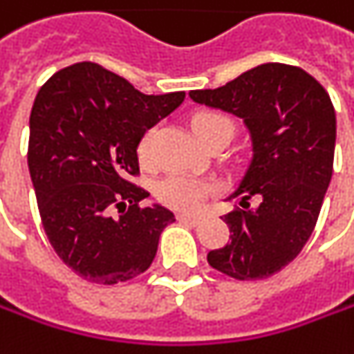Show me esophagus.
I'll list each match as a JSON object with an SVG mask.
<instances>
[{
	"instance_id": "1",
	"label": "esophagus",
	"mask_w": 354,
	"mask_h": 354,
	"mask_svg": "<svg viewBox=\"0 0 354 354\" xmlns=\"http://www.w3.org/2000/svg\"><path fill=\"white\" fill-rule=\"evenodd\" d=\"M177 219L181 223H189V225H197V223L201 221V217L199 215H189V213H179L177 215Z\"/></svg>"
}]
</instances>
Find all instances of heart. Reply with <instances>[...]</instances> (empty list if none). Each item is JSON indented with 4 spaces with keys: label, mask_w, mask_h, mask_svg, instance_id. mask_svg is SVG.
I'll list each match as a JSON object with an SVG mask.
<instances>
[{
    "label": "heart",
    "mask_w": 354,
    "mask_h": 354,
    "mask_svg": "<svg viewBox=\"0 0 354 354\" xmlns=\"http://www.w3.org/2000/svg\"><path fill=\"white\" fill-rule=\"evenodd\" d=\"M191 129L205 143L211 137H215L217 133H231L233 135L235 127H233V121L219 111H199L191 117ZM153 137H155V129H147L139 139L137 151H139L141 161H149ZM211 191H213V187L207 181L191 177V175H183V173L169 175L157 187L159 199L169 207L181 209V211L199 209L207 201V197L211 195Z\"/></svg>",
    "instance_id": "obj_1"
}]
</instances>
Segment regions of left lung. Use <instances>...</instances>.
Masks as SVG:
<instances>
[{
	"label": "left lung",
	"instance_id": "1",
	"mask_svg": "<svg viewBox=\"0 0 354 354\" xmlns=\"http://www.w3.org/2000/svg\"><path fill=\"white\" fill-rule=\"evenodd\" d=\"M189 97L243 119L251 161L223 217L229 243L209 251L213 269L239 281L267 279L301 253L317 225L335 157L337 117L325 87L285 63H263Z\"/></svg>",
	"mask_w": 354,
	"mask_h": 354
}]
</instances>
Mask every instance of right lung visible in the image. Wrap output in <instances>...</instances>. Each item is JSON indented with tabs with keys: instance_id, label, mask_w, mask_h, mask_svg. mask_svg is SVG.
<instances>
[{
	"instance_id": "right-lung-1",
	"label": "right lung",
	"mask_w": 354,
	"mask_h": 354,
	"mask_svg": "<svg viewBox=\"0 0 354 354\" xmlns=\"http://www.w3.org/2000/svg\"><path fill=\"white\" fill-rule=\"evenodd\" d=\"M185 91L145 95L91 62L39 89L29 117L27 165L45 235L67 267L99 285L149 269L175 215L133 185L141 135L173 113ZM118 215H115V209Z\"/></svg>"
}]
</instances>
